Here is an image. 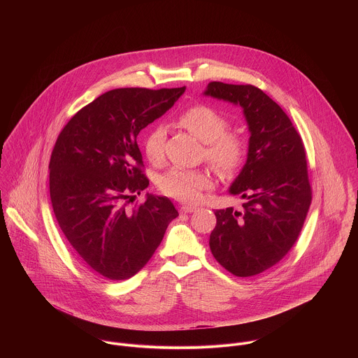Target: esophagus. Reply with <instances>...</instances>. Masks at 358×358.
I'll list each match as a JSON object with an SVG mask.
<instances>
[{
  "label": "esophagus",
  "mask_w": 358,
  "mask_h": 358,
  "mask_svg": "<svg viewBox=\"0 0 358 358\" xmlns=\"http://www.w3.org/2000/svg\"><path fill=\"white\" fill-rule=\"evenodd\" d=\"M197 208L196 206H192V205H183V206H180V212L182 213H192V212H194Z\"/></svg>",
  "instance_id": "34e87169"
}]
</instances>
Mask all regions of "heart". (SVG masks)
Masks as SVG:
<instances>
[{
	"label": "heart",
	"instance_id": "1",
	"mask_svg": "<svg viewBox=\"0 0 358 358\" xmlns=\"http://www.w3.org/2000/svg\"><path fill=\"white\" fill-rule=\"evenodd\" d=\"M179 124L205 143V158L219 173L231 175L241 166L248 142L241 134L227 132L229 118L223 113L206 104H197L180 114ZM165 139L166 129L161 124L148 132L143 148L150 162L158 164L164 158ZM158 186L169 197L197 203L205 190L213 186V179L204 169L172 168L159 178Z\"/></svg>",
	"mask_w": 358,
	"mask_h": 358
}]
</instances>
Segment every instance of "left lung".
Here are the masks:
<instances>
[{"label":"left lung","instance_id":"1","mask_svg":"<svg viewBox=\"0 0 358 358\" xmlns=\"http://www.w3.org/2000/svg\"><path fill=\"white\" fill-rule=\"evenodd\" d=\"M243 108L250 141L247 161L229 193L243 210L215 212L213 257L237 277L257 275L295 244L311 203L305 148L284 110L254 85L209 83L203 94Z\"/></svg>","mask_w":358,"mask_h":358}]
</instances>
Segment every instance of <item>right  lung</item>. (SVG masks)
<instances>
[{
    "label": "right lung",
    "instance_id": "1",
    "mask_svg": "<svg viewBox=\"0 0 358 358\" xmlns=\"http://www.w3.org/2000/svg\"><path fill=\"white\" fill-rule=\"evenodd\" d=\"M118 88L83 107L57 136L50 162L56 220L78 257L113 281L142 270L179 213L166 197L148 194L132 210L125 200L149 186L139 132L185 92Z\"/></svg>",
    "mask_w": 358,
    "mask_h": 358
}]
</instances>
